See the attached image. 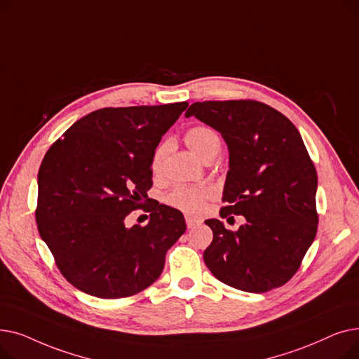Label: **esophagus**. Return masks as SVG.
<instances>
[{"mask_svg":"<svg viewBox=\"0 0 359 359\" xmlns=\"http://www.w3.org/2000/svg\"><path fill=\"white\" fill-rule=\"evenodd\" d=\"M186 225H187V229H195L196 225H199L201 224V221L198 219V218H194V217H189V215H186Z\"/></svg>","mask_w":359,"mask_h":359,"instance_id":"obj_1","label":"esophagus"}]
</instances>
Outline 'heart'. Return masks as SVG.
<instances>
[{"mask_svg":"<svg viewBox=\"0 0 359 359\" xmlns=\"http://www.w3.org/2000/svg\"><path fill=\"white\" fill-rule=\"evenodd\" d=\"M184 140L187 147L192 149V153L202 161L208 157L212 151L221 148V142L217 132L208 126H195L189 129ZM168 141H163L156 147L153 156H151V170H153V173H158L161 170L164 158L168 153ZM212 195L214 191L210 186H179L165 195V202L176 210H180L191 215H196L203 211L205 202Z\"/></svg>","mask_w":359,"mask_h":359,"instance_id":"obj_1","label":"heart"}]
</instances>
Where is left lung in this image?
<instances>
[{
  "mask_svg": "<svg viewBox=\"0 0 359 359\" xmlns=\"http://www.w3.org/2000/svg\"><path fill=\"white\" fill-rule=\"evenodd\" d=\"M222 135L230 163L222 218L243 215L237 231L206 219L214 238L203 252L212 275L246 292L287 284L316 237L317 173L294 123L256 100L196 102L186 111Z\"/></svg>",
  "mask_w": 359,
  "mask_h": 359,
  "instance_id": "8db88e82",
  "label": "left lung"
}]
</instances>
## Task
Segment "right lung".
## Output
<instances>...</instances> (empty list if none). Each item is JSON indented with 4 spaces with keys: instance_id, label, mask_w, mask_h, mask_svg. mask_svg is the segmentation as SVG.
<instances>
[{
    "instance_id": "1",
    "label": "right lung",
    "mask_w": 359,
    "mask_h": 359,
    "mask_svg": "<svg viewBox=\"0 0 359 359\" xmlns=\"http://www.w3.org/2000/svg\"><path fill=\"white\" fill-rule=\"evenodd\" d=\"M187 102L104 107L75 122L48 149L37 175L36 222L56 266L80 291L130 297L158 279L183 214L157 201L145 227H126L149 201L151 156Z\"/></svg>"
}]
</instances>
